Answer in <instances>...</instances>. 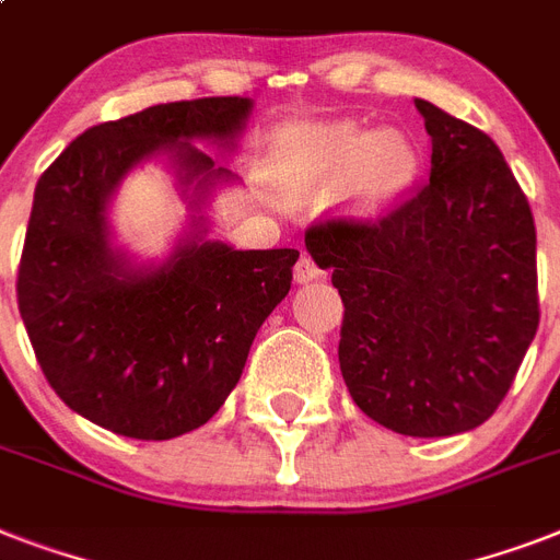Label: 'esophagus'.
Masks as SVG:
<instances>
[{
    "label": "esophagus",
    "mask_w": 560,
    "mask_h": 560,
    "mask_svg": "<svg viewBox=\"0 0 560 560\" xmlns=\"http://www.w3.org/2000/svg\"><path fill=\"white\" fill-rule=\"evenodd\" d=\"M293 276H296L299 284H307V281L323 279V270H319V264H316L311 255H302V258L296 261V270H293Z\"/></svg>",
    "instance_id": "34e87169"
}]
</instances>
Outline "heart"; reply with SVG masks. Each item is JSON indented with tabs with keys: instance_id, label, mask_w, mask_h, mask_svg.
I'll list each match as a JSON object with an SVG mask.
<instances>
[{
	"instance_id": "heart-1",
	"label": "heart",
	"mask_w": 560,
	"mask_h": 560,
	"mask_svg": "<svg viewBox=\"0 0 560 560\" xmlns=\"http://www.w3.org/2000/svg\"><path fill=\"white\" fill-rule=\"evenodd\" d=\"M281 183L296 194L340 188L349 206L377 214L409 191L418 174V148L400 130L372 133L360 121L288 127L276 148Z\"/></svg>"
}]
</instances>
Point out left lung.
I'll return each instance as SVG.
<instances>
[{
	"instance_id": "8db88e82",
	"label": "left lung",
	"mask_w": 560,
	"mask_h": 560,
	"mask_svg": "<svg viewBox=\"0 0 560 560\" xmlns=\"http://www.w3.org/2000/svg\"><path fill=\"white\" fill-rule=\"evenodd\" d=\"M433 168L374 220L325 218L307 253L340 290V372L395 433L474 430L512 389L540 323L535 218L482 130L416 101Z\"/></svg>"
}]
</instances>
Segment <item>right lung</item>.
Segmentation results:
<instances>
[{
    "label": "right lung",
    "mask_w": 560,
    "mask_h": 560,
    "mask_svg": "<svg viewBox=\"0 0 560 560\" xmlns=\"http://www.w3.org/2000/svg\"><path fill=\"white\" fill-rule=\"evenodd\" d=\"M249 98L174 101L81 133L39 177L16 272L20 316L66 407L92 424L165 442L209 421L244 372L299 249H232L200 232L153 270L109 246L107 200L127 171L171 151L197 197L229 171L194 139L232 144Z\"/></svg>",
    "instance_id": "right-lung-1"
}]
</instances>
